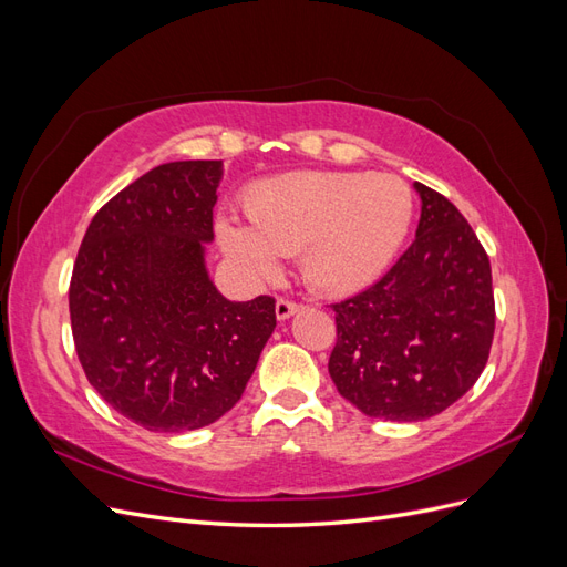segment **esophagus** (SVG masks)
I'll return each instance as SVG.
<instances>
[{
  "label": "esophagus",
  "mask_w": 567,
  "mask_h": 567,
  "mask_svg": "<svg viewBox=\"0 0 567 567\" xmlns=\"http://www.w3.org/2000/svg\"><path fill=\"white\" fill-rule=\"evenodd\" d=\"M300 302H296V300H288V298H279L277 300V319H288V317H293L298 310H300Z\"/></svg>",
  "instance_id": "1"
}]
</instances>
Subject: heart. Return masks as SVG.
<instances>
[{"instance_id":"b5f03b06","label":"heart","mask_w":567,"mask_h":567,"mask_svg":"<svg viewBox=\"0 0 567 567\" xmlns=\"http://www.w3.org/2000/svg\"><path fill=\"white\" fill-rule=\"evenodd\" d=\"M248 227L217 221L229 260L255 284L279 274V255H300L307 286L348 296L373 284L402 248L414 200L394 175L296 173L244 196Z\"/></svg>"}]
</instances>
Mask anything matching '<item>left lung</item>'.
<instances>
[{
  "label": "left lung",
  "instance_id": "8db88e82",
  "mask_svg": "<svg viewBox=\"0 0 567 567\" xmlns=\"http://www.w3.org/2000/svg\"><path fill=\"white\" fill-rule=\"evenodd\" d=\"M416 238L381 281L331 305L329 373L362 414L423 421L452 406L483 373L494 338L485 248L456 205L416 182Z\"/></svg>",
  "mask_w": 567,
  "mask_h": 567
}]
</instances>
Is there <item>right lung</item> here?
Instances as JSON below:
<instances>
[{
    "label": "right lung",
    "mask_w": 567,
    "mask_h": 567,
    "mask_svg": "<svg viewBox=\"0 0 567 567\" xmlns=\"http://www.w3.org/2000/svg\"><path fill=\"white\" fill-rule=\"evenodd\" d=\"M221 161L148 169L90 221L68 305L80 364L146 431L210 425L241 400L277 312L231 302L205 269Z\"/></svg>",
    "instance_id": "right-lung-1"
}]
</instances>
